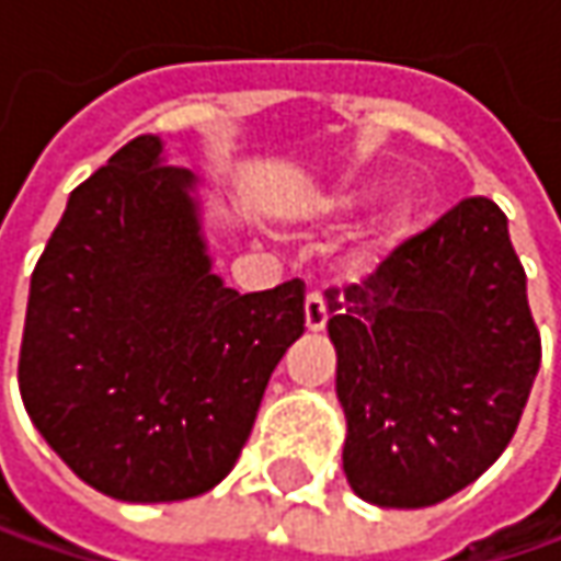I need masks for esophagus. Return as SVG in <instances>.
I'll return each mask as SVG.
<instances>
[{"label": "esophagus", "instance_id": "34e87169", "mask_svg": "<svg viewBox=\"0 0 561 561\" xmlns=\"http://www.w3.org/2000/svg\"><path fill=\"white\" fill-rule=\"evenodd\" d=\"M305 320L310 332H317V329L327 327L329 307H327V298H323V291H310V295H307Z\"/></svg>", "mask_w": 561, "mask_h": 561}]
</instances>
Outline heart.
<instances>
[{
	"instance_id": "b5f03b06",
	"label": "heart",
	"mask_w": 561,
	"mask_h": 561,
	"mask_svg": "<svg viewBox=\"0 0 561 561\" xmlns=\"http://www.w3.org/2000/svg\"><path fill=\"white\" fill-rule=\"evenodd\" d=\"M352 207H354L352 197H345V201H339V204H335L339 213H345V209H352ZM408 222H411V209H408V204H392V207L386 209L377 222L370 226V232L364 234V241L357 244L354 266H370V263H377L379 256L386 254L389 248H396V241L408 232Z\"/></svg>"
}]
</instances>
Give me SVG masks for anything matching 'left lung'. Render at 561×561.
<instances>
[{"label":"left lung","instance_id":"8db88e82","mask_svg":"<svg viewBox=\"0 0 561 561\" xmlns=\"http://www.w3.org/2000/svg\"><path fill=\"white\" fill-rule=\"evenodd\" d=\"M327 305L354 493L424 508L474 483L512 443L540 370L505 213L465 197Z\"/></svg>","mask_w":561,"mask_h":561}]
</instances>
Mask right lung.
<instances>
[{
  "mask_svg": "<svg viewBox=\"0 0 561 561\" xmlns=\"http://www.w3.org/2000/svg\"><path fill=\"white\" fill-rule=\"evenodd\" d=\"M128 140L78 184L31 276L21 399L61 461L125 502L213 490L244 449L305 282L238 295L209 270L194 175Z\"/></svg>",
  "mask_w": 561,
  "mask_h": 561,
  "instance_id": "right-lung-1",
  "label": "right lung"
}]
</instances>
